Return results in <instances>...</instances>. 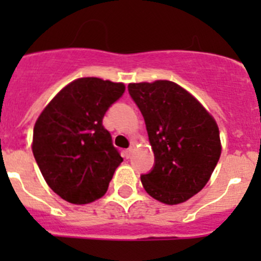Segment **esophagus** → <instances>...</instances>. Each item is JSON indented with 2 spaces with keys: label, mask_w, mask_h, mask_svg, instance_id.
<instances>
[{
  "label": "esophagus",
  "mask_w": 261,
  "mask_h": 261,
  "mask_svg": "<svg viewBox=\"0 0 261 261\" xmlns=\"http://www.w3.org/2000/svg\"><path fill=\"white\" fill-rule=\"evenodd\" d=\"M133 150H135V149H133V147H128V149H126V150H124V156H125L126 159H129V158H130V156H132Z\"/></svg>",
  "instance_id": "1"
}]
</instances>
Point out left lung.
Instances as JSON below:
<instances>
[{
    "instance_id": "1",
    "label": "left lung",
    "mask_w": 261,
    "mask_h": 261,
    "mask_svg": "<svg viewBox=\"0 0 261 261\" xmlns=\"http://www.w3.org/2000/svg\"><path fill=\"white\" fill-rule=\"evenodd\" d=\"M141 111L154 166L141 181L151 197L167 205L191 199L208 183L221 155L220 130L197 99L171 81L129 84Z\"/></svg>"
}]
</instances>
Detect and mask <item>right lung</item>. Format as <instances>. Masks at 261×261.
I'll use <instances>...</instances> for the list:
<instances>
[{
    "label": "right lung",
    "mask_w": 261,
    "mask_h": 261,
    "mask_svg": "<svg viewBox=\"0 0 261 261\" xmlns=\"http://www.w3.org/2000/svg\"><path fill=\"white\" fill-rule=\"evenodd\" d=\"M124 91L123 84L80 78L64 87L36 120L32 153L50 190L65 201L89 204L107 192L123 158L103 117Z\"/></svg>",
    "instance_id": "obj_1"
}]
</instances>
